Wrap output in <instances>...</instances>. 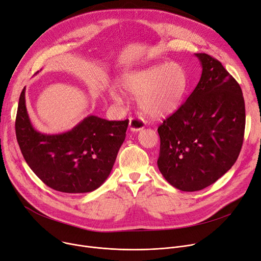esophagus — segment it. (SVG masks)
<instances>
[{
	"instance_id": "esophagus-1",
	"label": "esophagus",
	"mask_w": 261,
	"mask_h": 261,
	"mask_svg": "<svg viewBox=\"0 0 261 261\" xmlns=\"http://www.w3.org/2000/svg\"><path fill=\"white\" fill-rule=\"evenodd\" d=\"M129 127H130L131 131H140V130L144 129V127H145V120L143 117L133 116L130 118Z\"/></svg>"
}]
</instances>
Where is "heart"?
<instances>
[{"label": "heart", "instance_id": "1", "mask_svg": "<svg viewBox=\"0 0 261 261\" xmlns=\"http://www.w3.org/2000/svg\"><path fill=\"white\" fill-rule=\"evenodd\" d=\"M188 80L184 67L178 63L154 65L130 72L121 77L120 91L138 99L141 109L153 117L175 112L187 90ZM114 100H119L113 93Z\"/></svg>", "mask_w": 261, "mask_h": 261}]
</instances>
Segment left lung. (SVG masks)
Masks as SVG:
<instances>
[{"label": "left lung", "instance_id": "1", "mask_svg": "<svg viewBox=\"0 0 261 261\" xmlns=\"http://www.w3.org/2000/svg\"><path fill=\"white\" fill-rule=\"evenodd\" d=\"M195 56L202 67L197 86L158 129L159 169L170 185L186 192L209 187L232 168L246 127L239 84L218 60Z\"/></svg>", "mask_w": 261, "mask_h": 261}]
</instances>
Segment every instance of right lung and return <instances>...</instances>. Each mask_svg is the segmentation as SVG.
I'll return each mask as SVG.
<instances>
[{
	"mask_svg": "<svg viewBox=\"0 0 261 261\" xmlns=\"http://www.w3.org/2000/svg\"><path fill=\"white\" fill-rule=\"evenodd\" d=\"M129 119L84 118L72 130L43 134L29 119L25 88L15 117V134L30 169L45 185L64 193L92 192L107 179L124 143Z\"/></svg>",
	"mask_w": 261,
	"mask_h": 261,
	"instance_id": "right-lung-1",
	"label": "right lung"
}]
</instances>
